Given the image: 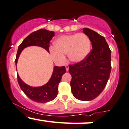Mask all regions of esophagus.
I'll return each instance as SVG.
<instances>
[{"instance_id": "34e87169", "label": "esophagus", "mask_w": 129, "mask_h": 129, "mask_svg": "<svg viewBox=\"0 0 129 129\" xmlns=\"http://www.w3.org/2000/svg\"><path fill=\"white\" fill-rule=\"evenodd\" d=\"M65 68H66V71H69V66H68V65H66V66H65Z\"/></svg>"}]
</instances>
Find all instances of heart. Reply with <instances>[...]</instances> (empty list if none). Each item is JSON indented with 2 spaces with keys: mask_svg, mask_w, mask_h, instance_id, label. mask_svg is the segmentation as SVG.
Masks as SVG:
<instances>
[{
  "mask_svg": "<svg viewBox=\"0 0 129 129\" xmlns=\"http://www.w3.org/2000/svg\"><path fill=\"white\" fill-rule=\"evenodd\" d=\"M90 48V39L84 33L64 35L54 42V48H51L50 54L52 60L59 64L66 61V54L69 61L79 63L87 57Z\"/></svg>",
  "mask_w": 129,
  "mask_h": 129,
  "instance_id": "b5f03b06",
  "label": "heart"
}]
</instances>
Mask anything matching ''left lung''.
<instances>
[{"instance_id":"1","label":"left lung","mask_w":129,"mask_h":129,"mask_svg":"<svg viewBox=\"0 0 129 129\" xmlns=\"http://www.w3.org/2000/svg\"><path fill=\"white\" fill-rule=\"evenodd\" d=\"M83 33L92 42V49L82 61L69 65L72 76L71 87L74 96L81 101H90L104 90L111 71V51L104 37L84 28Z\"/></svg>"}]
</instances>
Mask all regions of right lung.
<instances>
[{
  "instance_id": "right-lung-1",
  "label": "right lung",
  "mask_w": 129,
  "mask_h": 129,
  "mask_svg": "<svg viewBox=\"0 0 129 129\" xmlns=\"http://www.w3.org/2000/svg\"><path fill=\"white\" fill-rule=\"evenodd\" d=\"M54 32L45 29H41L32 33L24 39L18 48L16 58L15 60L17 66L18 59L22 51L26 47L38 46L42 47L49 52V42L54 37ZM17 69V68H16ZM66 72L65 66H54L51 78L45 85L40 87H32L26 84L17 74V80L22 91L29 98L37 103H47L54 100L58 94V86L63 75Z\"/></svg>"
}]
</instances>
